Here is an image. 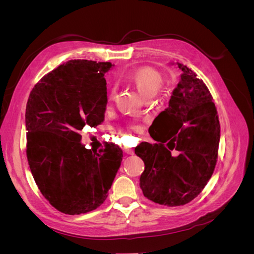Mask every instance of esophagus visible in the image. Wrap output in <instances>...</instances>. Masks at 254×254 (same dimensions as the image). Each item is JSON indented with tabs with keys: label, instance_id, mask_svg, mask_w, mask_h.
<instances>
[{
	"label": "esophagus",
	"instance_id": "1",
	"mask_svg": "<svg viewBox=\"0 0 254 254\" xmlns=\"http://www.w3.org/2000/svg\"><path fill=\"white\" fill-rule=\"evenodd\" d=\"M123 149H124V151H125L126 153H128V155H133V153H134V150H133L132 148H129V147H124V148H123Z\"/></svg>",
	"mask_w": 254,
	"mask_h": 254
}]
</instances>
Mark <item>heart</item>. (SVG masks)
Instances as JSON below:
<instances>
[{
  "mask_svg": "<svg viewBox=\"0 0 254 254\" xmlns=\"http://www.w3.org/2000/svg\"><path fill=\"white\" fill-rule=\"evenodd\" d=\"M128 80L133 83L137 91L144 96V97H150L155 95L158 90L162 87L163 78L157 71L152 70L149 67H141L137 70L129 73L127 75ZM115 95V88L111 87L108 90V98L112 99ZM127 129L130 130H137L139 126L135 123H129L127 124Z\"/></svg>",
  "mask_w": 254,
  "mask_h": 254,
  "instance_id": "b5f03b06",
  "label": "heart"
}]
</instances>
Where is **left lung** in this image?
<instances>
[{"label": "left lung", "instance_id": "1", "mask_svg": "<svg viewBox=\"0 0 254 254\" xmlns=\"http://www.w3.org/2000/svg\"><path fill=\"white\" fill-rule=\"evenodd\" d=\"M177 64L181 79L151 126L150 135L159 143H141L134 149L145 164L140 177L144 196L167 206L187 204L201 193L215 170L220 137L209 89L194 71ZM173 150L180 155L173 157Z\"/></svg>", "mask_w": 254, "mask_h": 254}]
</instances>
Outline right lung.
I'll use <instances>...</instances> for the list:
<instances>
[{
	"instance_id": "obj_1",
	"label": "right lung",
	"mask_w": 254,
	"mask_h": 254,
	"mask_svg": "<svg viewBox=\"0 0 254 254\" xmlns=\"http://www.w3.org/2000/svg\"><path fill=\"white\" fill-rule=\"evenodd\" d=\"M110 63L70 60L44 75L28 97L25 112L26 156L44 198L68 215L104 203L121 166L123 150L107 143L98 152L80 143L84 126L105 118V73Z\"/></svg>"
}]
</instances>
